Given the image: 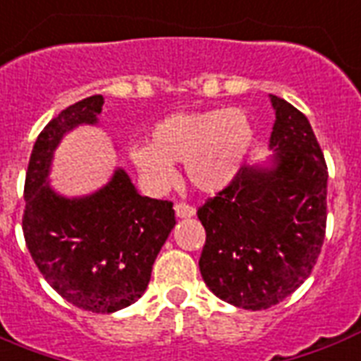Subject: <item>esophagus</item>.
<instances>
[{
	"label": "esophagus",
	"mask_w": 361,
	"mask_h": 361,
	"mask_svg": "<svg viewBox=\"0 0 361 361\" xmlns=\"http://www.w3.org/2000/svg\"><path fill=\"white\" fill-rule=\"evenodd\" d=\"M176 216L181 217V219H187V217L195 216V208L189 204H176Z\"/></svg>",
	"instance_id": "1"
}]
</instances>
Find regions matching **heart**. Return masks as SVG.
<instances>
[{"mask_svg": "<svg viewBox=\"0 0 361 361\" xmlns=\"http://www.w3.org/2000/svg\"><path fill=\"white\" fill-rule=\"evenodd\" d=\"M254 137L250 115L238 107L180 111L157 123L149 144L132 145L128 157L153 189L169 187L176 178L174 162H183L187 181L214 195L238 176Z\"/></svg>", "mask_w": 361, "mask_h": 361, "instance_id": "b5f03b06", "label": "heart"}]
</instances>
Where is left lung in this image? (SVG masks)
I'll use <instances>...</instances> for the list:
<instances>
[{"label": "left lung", "mask_w": 361, "mask_h": 361, "mask_svg": "<svg viewBox=\"0 0 361 361\" xmlns=\"http://www.w3.org/2000/svg\"><path fill=\"white\" fill-rule=\"evenodd\" d=\"M269 149L199 208L206 242L199 267L221 301L269 309L309 279L326 235L327 166L305 115L279 96Z\"/></svg>", "instance_id": "obj_1"}]
</instances>
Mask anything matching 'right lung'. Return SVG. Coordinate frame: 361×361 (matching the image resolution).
<instances>
[{
	"instance_id": "1",
	"label": "right lung",
	"mask_w": 361,
	"mask_h": 361,
	"mask_svg": "<svg viewBox=\"0 0 361 361\" xmlns=\"http://www.w3.org/2000/svg\"><path fill=\"white\" fill-rule=\"evenodd\" d=\"M100 94L60 111L37 136L24 185L22 231L52 290L82 310L109 314L136 302L174 229L172 202L142 197L123 169L98 191L66 197L51 185L54 151L81 125H98Z\"/></svg>"
}]
</instances>
